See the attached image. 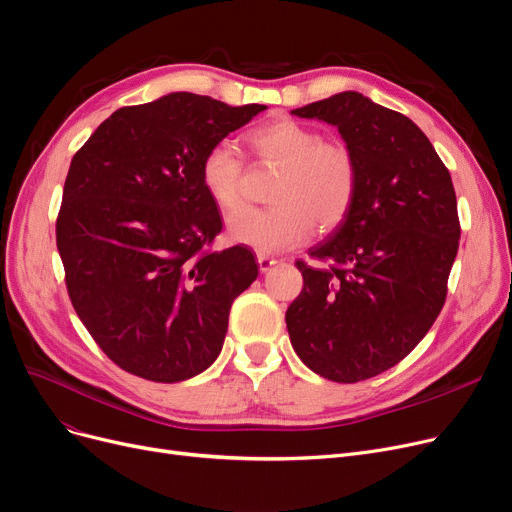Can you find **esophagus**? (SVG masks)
<instances>
[{
    "label": "esophagus",
    "instance_id": "obj_1",
    "mask_svg": "<svg viewBox=\"0 0 512 512\" xmlns=\"http://www.w3.org/2000/svg\"><path fill=\"white\" fill-rule=\"evenodd\" d=\"M278 263V259H274L272 255H265V253H257V265H259V270L261 272H267V270H272V267Z\"/></svg>",
    "mask_w": 512,
    "mask_h": 512
}]
</instances>
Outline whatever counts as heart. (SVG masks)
<instances>
[{
    "instance_id": "b5f03b06",
    "label": "heart",
    "mask_w": 512,
    "mask_h": 512,
    "mask_svg": "<svg viewBox=\"0 0 512 512\" xmlns=\"http://www.w3.org/2000/svg\"><path fill=\"white\" fill-rule=\"evenodd\" d=\"M242 143L263 168L280 170L270 201L276 207L232 215L228 236L259 253L286 251L305 242L313 228L330 232L351 213L359 166L355 151L317 128L276 118L249 130ZM201 184L222 213L245 203V166L228 145L211 147L201 159Z\"/></svg>"
}]
</instances>
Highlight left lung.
Returning a JSON list of instances; mask_svg holds the SVG:
<instances>
[{
	"label": "left lung",
	"mask_w": 512,
	"mask_h": 512,
	"mask_svg": "<svg viewBox=\"0 0 512 512\" xmlns=\"http://www.w3.org/2000/svg\"><path fill=\"white\" fill-rule=\"evenodd\" d=\"M338 126L355 151L351 213L299 259L303 290L286 311L301 361L338 384L369 380L405 359L434 326L459 251L448 168L421 128L355 91L292 110Z\"/></svg>",
	"instance_id": "obj_1"
}]
</instances>
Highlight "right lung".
Wrapping results in <instances>:
<instances>
[{"label":"right lung","instance_id":"1","mask_svg":"<svg viewBox=\"0 0 512 512\" xmlns=\"http://www.w3.org/2000/svg\"><path fill=\"white\" fill-rule=\"evenodd\" d=\"M263 110L170 93L120 107L74 153L56 220L64 280L120 369L174 384L220 355L230 307L259 272L247 247L213 251L222 218L199 170Z\"/></svg>","mask_w":512,"mask_h":512}]
</instances>
